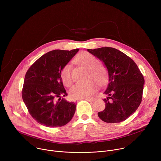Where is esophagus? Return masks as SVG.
I'll use <instances>...</instances> for the list:
<instances>
[{
  "label": "esophagus",
  "mask_w": 161,
  "mask_h": 161,
  "mask_svg": "<svg viewBox=\"0 0 161 161\" xmlns=\"http://www.w3.org/2000/svg\"><path fill=\"white\" fill-rule=\"evenodd\" d=\"M85 100H86V101H95V99L94 98H85L83 99Z\"/></svg>",
  "instance_id": "1"
}]
</instances>
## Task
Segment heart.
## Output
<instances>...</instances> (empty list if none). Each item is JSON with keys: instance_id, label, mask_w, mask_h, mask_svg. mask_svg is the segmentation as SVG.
<instances>
[{"instance_id": "heart-1", "label": "heart", "mask_w": 161, "mask_h": 161, "mask_svg": "<svg viewBox=\"0 0 161 161\" xmlns=\"http://www.w3.org/2000/svg\"><path fill=\"white\" fill-rule=\"evenodd\" d=\"M75 62L80 65L89 69L90 77L92 78L98 83L103 84L106 81L107 70L104 65L98 64L97 58L91 53L83 52L79 53L75 58ZM71 65H65L61 70L60 76L63 83L69 86L73 83V78L71 73ZM96 82L91 81L86 83H77L70 90L69 94L74 99H81L88 98L92 95L96 90Z\"/></svg>"}]
</instances>
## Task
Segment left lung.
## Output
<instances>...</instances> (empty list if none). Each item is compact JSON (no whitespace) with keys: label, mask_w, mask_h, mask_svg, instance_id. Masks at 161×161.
Segmentation results:
<instances>
[{"label":"left lung","mask_w":161,"mask_h":161,"mask_svg":"<svg viewBox=\"0 0 161 161\" xmlns=\"http://www.w3.org/2000/svg\"><path fill=\"white\" fill-rule=\"evenodd\" d=\"M104 62L108 73V84L104 92L106 107L98 113L107 123L125 120L138 108L142 100L145 80L136 64L123 52L111 47L88 49Z\"/></svg>","instance_id":"obj_1"}]
</instances>
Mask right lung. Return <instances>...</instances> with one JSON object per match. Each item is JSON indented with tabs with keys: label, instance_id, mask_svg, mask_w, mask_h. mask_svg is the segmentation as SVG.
<instances>
[{
	"label": "right lung",
	"instance_id": "1",
	"mask_svg": "<svg viewBox=\"0 0 161 161\" xmlns=\"http://www.w3.org/2000/svg\"><path fill=\"white\" fill-rule=\"evenodd\" d=\"M78 51L49 52L39 58L27 71L22 99L31 115L39 124L48 127H62L73 117L76 104L61 98L67 94L60 72Z\"/></svg>",
	"mask_w": 161,
	"mask_h": 161
}]
</instances>
